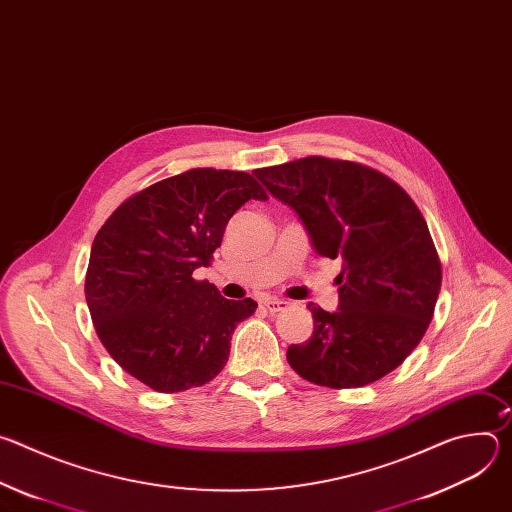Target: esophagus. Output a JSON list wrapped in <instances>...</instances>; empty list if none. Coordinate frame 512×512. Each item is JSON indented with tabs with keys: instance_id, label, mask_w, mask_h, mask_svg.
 Returning a JSON list of instances; mask_svg holds the SVG:
<instances>
[{
	"instance_id": "34e87169",
	"label": "esophagus",
	"mask_w": 512,
	"mask_h": 512,
	"mask_svg": "<svg viewBox=\"0 0 512 512\" xmlns=\"http://www.w3.org/2000/svg\"><path fill=\"white\" fill-rule=\"evenodd\" d=\"M263 308H265L267 312H271V314H277V312L287 310V308H289V302H285V300H265V302H263Z\"/></svg>"
}]
</instances>
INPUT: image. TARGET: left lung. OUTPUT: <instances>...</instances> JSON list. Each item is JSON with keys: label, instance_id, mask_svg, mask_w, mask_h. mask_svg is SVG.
I'll list each match as a JSON object with an SVG mask.
<instances>
[{"label": "left lung", "instance_id": "obj_1", "mask_svg": "<svg viewBox=\"0 0 512 512\" xmlns=\"http://www.w3.org/2000/svg\"><path fill=\"white\" fill-rule=\"evenodd\" d=\"M255 176L300 214L318 255L342 257L340 310L308 304L314 332L287 348L289 367L330 389L395 371L421 342L442 289V261L417 204L389 176L348 160L308 156Z\"/></svg>", "mask_w": 512, "mask_h": 512}]
</instances>
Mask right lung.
Here are the masks:
<instances>
[{
  "label": "right lung",
  "instance_id": "right-lung-1",
  "mask_svg": "<svg viewBox=\"0 0 512 512\" xmlns=\"http://www.w3.org/2000/svg\"><path fill=\"white\" fill-rule=\"evenodd\" d=\"M267 200L247 172L192 168L123 200L99 229L85 296L99 340L119 367L158 393L202 387L225 369L251 298L225 300L206 279L229 218Z\"/></svg>",
  "mask_w": 512,
  "mask_h": 512
}]
</instances>
